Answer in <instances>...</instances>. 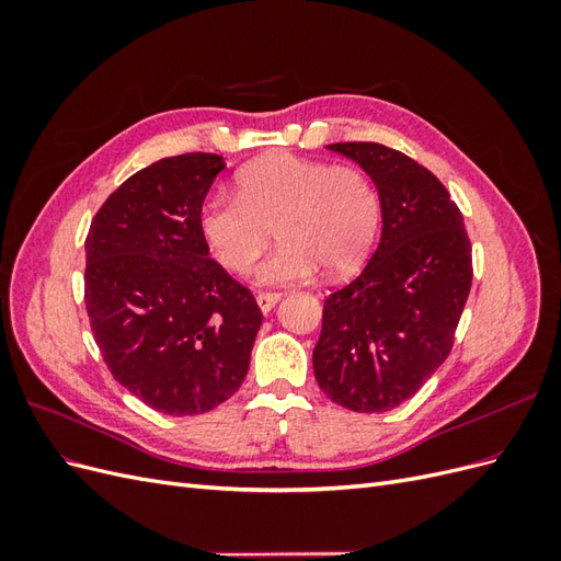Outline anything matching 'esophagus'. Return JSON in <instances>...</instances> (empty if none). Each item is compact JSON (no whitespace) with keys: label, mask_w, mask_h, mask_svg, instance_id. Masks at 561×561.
Here are the masks:
<instances>
[{"label":"esophagus","mask_w":561,"mask_h":561,"mask_svg":"<svg viewBox=\"0 0 561 561\" xmlns=\"http://www.w3.org/2000/svg\"><path fill=\"white\" fill-rule=\"evenodd\" d=\"M254 299H257V307H260L264 313H268V311L274 309L276 304L280 301V295H278V293H260Z\"/></svg>","instance_id":"1"}]
</instances>
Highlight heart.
Masks as SVG:
<instances>
[{
    "label": "heart",
    "mask_w": 561,
    "mask_h": 561,
    "mask_svg": "<svg viewBox=\"0 0 561 561\" xmlns=\"http://www.w3.org/2000/svg\"><path fill=\"white\" fill-rule=\"evenodd\" d=\"M274 225L283 243L257 268L262 283H299L322 266L342 276L375 241L379 198L355 168L268 154L241 168L236 198L210 196L198 213L203 241L236 274L257 262Z\"/></svg>",
    "instance_id": "heart-1"
}]
</instances>
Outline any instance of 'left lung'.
<instances>
[{
  "mask_svg": "<svg viewBox=\"0 0 561 561\" xmlns=\"http://www.w3.org/2000/svg\"><path fill=\"white\" fill-rule=\"evenodd\" d=\"M371 178L381 239L322 309L313 375L332 402L377 414L410 400L447 360L472 283V252L445 184L377 142L328 145Z\"/></svg>",
  "mask_w": 561,
  "mask_h": 561,
  "instance_id": "8db88e82",
  "label": "left lung"
}]
</instances>
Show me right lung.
<instances>
[{
    "mask_svg": "<svg viewBox=\"0 0 561 561\" xmlns=\"http://www.w3.org/2000/svg\"><path fill=\"white\" fill-rule=\"evenodd\" d=\"M217 154H180L130 175L87 239V311L95 344L130 396L171 416L215 410L241 388L262 311L210 260L198 213Z\"/></svg>",
    "mask_w": 561,
    "mask_h": 561,
    "instance_id": "obj_1",
    "label": "right lung"
}]
</instances>
